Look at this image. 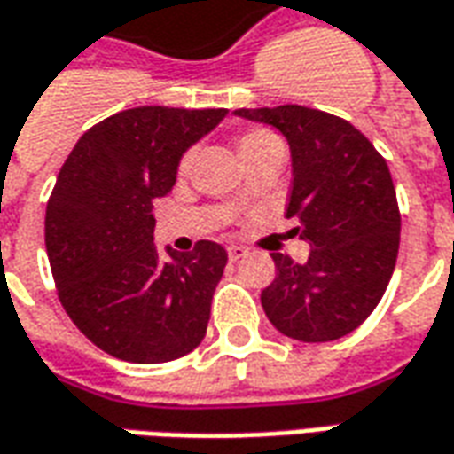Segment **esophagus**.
<instances>
[{
  "mask_svg": "<svg viewBox=\"0 0 454 454\" xmlns=\"http://www.w3.org/2000/svg\"><path fill=\"white\" fill-rule=\"evenodd\" d=\"M248 255V250L243 248V246H228V258L231 260H240Z\"/></svg>",
  "mask_w": 454,
  "mask_h": 454,
  "instance_id": "obj_1",
  "label": "esophagus"
}]
</instances>
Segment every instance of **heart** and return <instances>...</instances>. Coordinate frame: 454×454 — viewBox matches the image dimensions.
<instances>
[{
    "instance_id": "b5f03b06",
    "label": "heart",
    "mask_w": 454,
    "mask_h": 454,
    "mask_svg": "<svg viewBox=\"0 0 454 454\" xmlns=\"http://www.w3.org/2000/svg\"><path fill=\"white\" fill-rule=\"evenodd\" d=\"M270 145H280V139L278 135H272L270 129L265 128H250L243 129L240 135H238V150L243 154V160H248L250 154H255L262 147H270ZM196 161V150H186L182 154V160H179V174H189L192 172V167H194Z\"/></svg>"
}]
</instances>
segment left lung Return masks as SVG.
Listing matches in <instances>:
<instances>
[{"instance_id":"obj_1","label":"left lung","mask_w":454,"mask_h":454,"mask_svg":"<svg viewBox=\"0 0 454 454\" xmlns=\"http://www.w3.org/2000/svg\"><path fill=\"white\" fill-rule=\"evenodd\" d=\"M236 115L278 128L293 152L287 218L309 240L307 262L272 253L275 280L260 302L272 326L297 341L347 337L381 302L401 211L388 164L351 122L315 107H240Z\"/></svg>"}]
</instances>
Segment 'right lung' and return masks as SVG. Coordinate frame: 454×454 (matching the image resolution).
<instances>
[{
    "label": "right lung",
    "mask_w": 454,
    "mask_h": 454,
    "mask_svg": "<svg viewBox=\"0 0 454 454\" xmlns=\"http://www.w3.org/2000/svg\"><path fill=\"white\" fill-rule=\"evenodd\" d=\"M223 107L142 106L75 142L46 206V253L66 315L95 347L132 364L186 356L206 337L228 253L214 240L160 258L152 201Z\"/></svg>",
    "instance_id": "1"
}]
</instances>
